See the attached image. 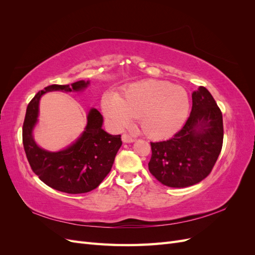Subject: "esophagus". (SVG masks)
<instances>
[{"mask_svg": "<svg viewBox=\"0 0 255 255\" xmlns=\"http://www.w3.org/2000/svg\"><path fill=\"white\" fill-rule=\"evenodd\" d=\"M122 141L123 142H127V143L133 142V141H135V138L132 137L130 135H128V134H123L122 135Z\"/></svg>", "mask_w": 255, "mask_h": 255, "instance_id": "esophagus-1", "label": "esophagus"}]
</instances>
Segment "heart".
Segmentation results:
<instances>
[{
  "mask_svg": "<svg viewBox=\"0 0 255 255\" xmlns=\"http://www.w3.org/2000/svg\"><path fill=\"white\" fill-rule=\"evenodd\" d=\"M102 110L116 128L138 117L142 133L160 139L179 130L189 113L187 91L165 81L146 80L128 85L119 96L105 95Z\"/></svg>",
  "mask_w": 255,
  "mask_h": 255,
  "instance_id": "1",
  "label": "heart"
}]
</instances>
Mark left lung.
Segmentation results:
<instances>
[{"label":"left lung","mask_w":255,"mask_h":255,"mask_svg":"<svg viewBox=\"0 0 255 255\" xmlns=\"http://www.w3.org/2000/svg\"><path fill=\"white\" fill-rule=\"evenodd\" d=\"M192 109L171 139L151 142V174L169 187H188L211 173L223 142L222 114L211 92H192Z\"/></svg>","instance_id":"obj_1"}]
</instances>
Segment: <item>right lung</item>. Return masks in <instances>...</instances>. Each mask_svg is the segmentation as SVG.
Listing matches in <instances>:
<instances>
[{"label": "right lung", "mask_w": 255, "mask_h": 255, "mask_svg": "<svg viewBox=\"0 0 255 255\" xmlns=\"http://www.w3.org/2000/svg\"><path fill=\"white\" fill-rule=\"evenodd\" d=\"M88 85V81H79L71 85L54 84L45 87L28 103L23 123V146L32 170L48 186L67 194H85L101 184L110 173L116 154L122 144L121 135L105 132L102 128V115L96 109L90 110L87 126L81 137L65 150L49 152L39 148L32 133L42 95L56 90L80 91Z\"/></svg>", "instance_id": "1"}]
</instances>
